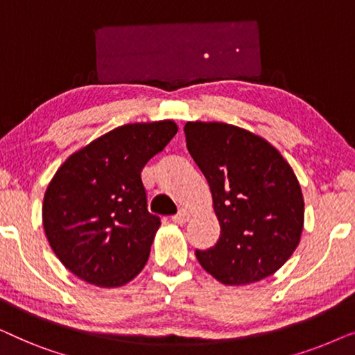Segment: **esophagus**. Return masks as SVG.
<instances>
[{"label":"esophagus","mask_w":355,"mask_h":355,"mask_svg":"<svg viewBox=\"0 0 355 355\" xmlns=\"http://www.w3.org/2000/svg\"><path fill=\"white\" fill-rule=\"evenodd\" d=\"M191 220V213H189V210H182L178 213V215L173 216V221L176 223V225H186V223Z\"/></svg>","instance_id":"esophagus-1"}]
</instances>
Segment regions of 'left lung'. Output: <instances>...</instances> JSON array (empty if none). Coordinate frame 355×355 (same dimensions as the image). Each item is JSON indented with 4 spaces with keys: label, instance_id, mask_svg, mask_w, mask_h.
I'll return each mask as SVG.
<instances>
[{
    "label": "left lung",
    "instance_id": "1",
    "mask_svg": "<svg viewBox=\"0 0 355 355\" xmlns=\"http://www.w3.org/2000/svg\"><path fill=\"white\" fill-rule=\"evenodd\" d=\"M184 132L221 227L215 247L196 250L198 263L227 286L273 275L293 255L304 227L293 168L270 142L237 125L189 121Z\"/></svg>",
    "mask_w": 355,
    "mask_h": 355
}]
</instances>
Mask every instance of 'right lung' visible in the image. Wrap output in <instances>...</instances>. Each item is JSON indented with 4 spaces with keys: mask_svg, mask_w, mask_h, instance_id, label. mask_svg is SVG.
Wrapping results in <instances>:
<instances>
[{
    "mask_svg": "<svg viewBox=\"0 0 355 355\" xmlns=\"http://www.w3.org/2000/svg\"><path fill=\"white\" fill-rule=\"evenodd\" d=\"M176 132L169 119L124 124L72 153L53 176L43 227L77 278L118 288L142 271L162 223L148 211L140 173Z\"/></svg>",
    "mask_w": 355,
    "mask_h": 355,
    "instance_id": "1",
    "label": "right lung"
}]
</instances>
